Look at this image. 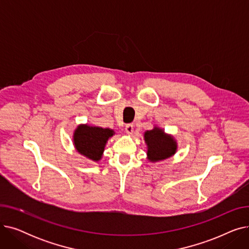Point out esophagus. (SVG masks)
Returning <instances> with one entry per match:
<instances>
[{
    "mask_svg": "<svg viewBox=\"0 0 249 249\" xmlns=\"http://www.w3.org/2000/svg\"><path fill=\"white\" fill-rule=\"evenodd\" d=\"M125 131L128 135H132L134 132V125L133 124H127L125 127Z\"/></svg>",
    "mask_w": 249,
    "mask_h": 249,
    "instance_id": "esophagus-1",
    "label": "esophagus"
}]
</instances>
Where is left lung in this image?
Returning <instances> with one entry per match:
<instances>
[{"instance_id":"obj_1","label":"left lung","mask_w":249,"mask_h":249,"mask_svg":"<svg viewBox=\"0 0 249 249\" xmlns=\"http://www.w3.org/2000/svg\"><path fill=\"white\" fill-rule=\"evenodd\" d=\"M144 141L147 146V160L150 162L162 161L172 158L178 151V142L172 134H167L159 126L144 132Z\"/></svg>"}]
</instances>
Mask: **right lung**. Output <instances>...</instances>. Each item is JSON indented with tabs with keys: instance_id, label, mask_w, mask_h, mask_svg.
<instances>
[{
	"instance_id": "add662e5",
	"label": "right lung",
	"mask_w": 249,
	"mask_h": 249,
	"mask_svg": "<svg viewBox=\"0 0 249 249\" xmlns=\"http://www.w3.org/2000/svg\"><path fill=\"white\" fill-rule=\"evenodd\" d=\"M115 131L110 128L80 124L74 129L72 143L75 150L87 160L100 161L103 158L108 140L115 135Z\"/></svg>"
}]
</instances>
